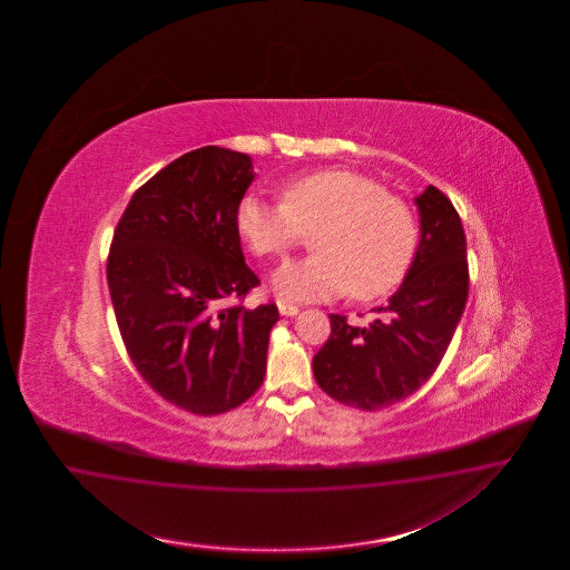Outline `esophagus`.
Wrapping results in <instances>:
<instances>
[{
	"instance_id": "esophagus-1",
	"label": "esophagus",
	"mask_w": 570,
	"mask_h": 570,
	"mask_svg": "<svg viewBox=\"0 0 570 570\" xmlns=\"http://www.w3.org/2000/svg\"><path fill=\"white\" fill-rule=\"evenodd\" d=\"M277 311H279V315H284V317H294V315H298V307L288 305V303H282V301H277Z\"/></svg>"
}]
</instances>
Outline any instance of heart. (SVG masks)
Segmentation results:
<instances>
[{
  "mask_svg": "<svg viewBox=\"0 0 570 570\" xmlns=\"http://www.w3.org/2000/svg\"><path fill=\"white\" fill-rule=\"evenodd\" d=\"M236 232L257 257H284L311 234L313 255L286 263L272 279L284 301H324L346 293L360 301L397 288L414 261L412 208L384 194L379 181L346 171L307 173L279 190V205L244 196Z\"/></svg>",
  "mask_w": 570,
  "mask_h": 570,
  "instance_id": "obj_1",
  "label": "heart"
}]
</instances>
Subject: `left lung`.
Instances as JSON below:
<instances>
[{
    "label": "left lung",
    "instance_id": "left-lung-1",
    "mask_svg": "<svg viewBox=\"0 0 570 570\" xmlns=\"http://www.w3.org/2000/svg\"><path fill=\"white\" fill-rule=\"evenodd\" d=\"M420 242L397 293L370 326L332 313L313 376L330 397L382 410L410 397L443 360L468 298L466 234L448 196L429 186L414 198Z\"/></svg>",
    "mask_w": 570,
    "mask_h": 570
}]
</instances>
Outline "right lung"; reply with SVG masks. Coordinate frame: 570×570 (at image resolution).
<instances>
[{"label":"right lung","instance_id":"right-lung-1","mask_svg":"<svg viewBox=\"0 0 570 570\" xmlns=\"http://www.w3.org/2000/svg\"><path fill=\"white\" fill-rule=\"evenodd\" d=\"M255 175L250 156L219 146L179 156L134 194L110 246L127 353L160 397L191 414L229 412L265 379L276 305L225 307L259 284L234 224Z\"/></svg>","mask_w":570,"mask_h":570}]
</instances>
